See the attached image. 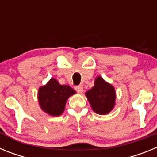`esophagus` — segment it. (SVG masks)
<instances>
[{
    "instance_id": "obj_1",
    "label": "esophagus",
    "mask_w": 157,
    "mask_h": 157,
    "mask_svg": "<svg viewBox=\"0 0 157 157\" xmlns=\"http://www.w3.org/2000/svg\"><path fill=\"white\" fill-rule=\"evenodd\" d=\"M75 90L78 93H82L83 91V87L81 85L75 86Z\"/></svg>"
}]
</instances>
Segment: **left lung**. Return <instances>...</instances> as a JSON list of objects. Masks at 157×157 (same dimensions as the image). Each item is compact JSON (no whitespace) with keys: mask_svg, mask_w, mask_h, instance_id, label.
<instances>
[{"mask_svg":"<svg viewBox=\"0 0 157 157\" xmlns=\"http://www.w3.org/2000/svg\"><path fill=\"white\" fill-rule=\"evenodd\" d=\"M86 96L97 114H109L115 106L116 98L115 88L101 76L97 77L94 86L86 93Z\"/></svg>","mask_w":157,"mask_h":157,"instance_id":"8db88e82","label":"left lung"}]
</instances>
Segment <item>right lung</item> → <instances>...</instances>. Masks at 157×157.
I'll list each match as a JSON object with an SVG mask.
<instances>
[{"label":"right lung","mask_w":157,"mask_h":157,"mask_svg":"<svg viewBox=\"0 0 157 157\" xmlns=\"http://www.w3.org/2000/svg\"><path fill=\"white\" fill-rule=\"evenodd\" d=\"M75 93L71 86L60 85L57 80L52 78L46 85L40 87L37 98L43 112L52 116H58L64 111L69 97Z\"/></svg>","instance_id":"add662e5"}]
</instances>
